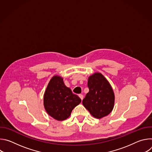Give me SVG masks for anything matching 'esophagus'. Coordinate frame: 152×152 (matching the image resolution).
I'll list each match as a JSON object with an SVG mask.
<instances>
[{
	"label": "esophagus",
	"instance_id": "obj_1",
	"mask_svg": "<svg viewBox=\"0 0 152 152\" xmlns=\"http://www.w3.org/2000/svg\"><path fill=\"white\" fill-rule=\"evenodd\" d=\"M79 97L80 98V99L82 100H83V96L82 94H79Z\"/></svg>",
	"mask_w": 152,
	"mask_h": 152
}]
</instances>
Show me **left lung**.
<instances>
[{
  "label": "left lung",
  "mask_w": 152,
  "mask_h": 152,
  "mask_svg": "<svg viewBox=\"0 0 152 152\" xmlns=\"http://www.w3.org/2000/svg\"><path fill=\"white\" fill-rule=\"evenodd\" d=\"M89 92L82 100V104L96 118H102L113 111L115 96L111 85L100 73H95L88 77Z\"/></svg>",
  "instance_id": "1"
}]
</instances>
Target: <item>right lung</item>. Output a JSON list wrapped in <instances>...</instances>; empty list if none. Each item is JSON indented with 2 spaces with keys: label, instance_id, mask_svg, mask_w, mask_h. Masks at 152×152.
<instances>
[{
  "label": "right lung",
  "instance_id": "1",
  "mask_svg": "<svg viewBox=\"0 0 152 152\" xmlns=\"http://www.w3.org/2000/svg\"><path fill=\"white\" fill-rule=\"evenodd\" d=\"M43 102L45 110L50 117L58 121H63L70 117L81 99L65 85L62 77L55 75L48 85Z\"/></svg>",
  "mask_w": 152,
  "mask_h": 152
}]
</instances>
